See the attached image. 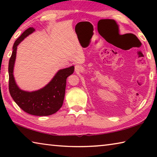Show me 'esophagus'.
<instances>
[{
	"mask_svg": "<svg viewBox=\"0 0 157 157\" xmlns=\"http://www.w3.org/2000/svg\"><path fill=\"white\" fill-rule=\"evenodd\" d=\"M75 70L78 71L79 70V66H75Z\"/></svg>",
	"mask_w": 157,
	"mask_h": 157,
	"instance_id": "34e87169",
	"label": "esophagus"
}]
</instances>
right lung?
Instances as JSON below:
<instances>
[{
	"mask_svg": "<svg viewBox=\"0 0 157 157\" xmlns=\"http://www.w3.org/2000/svg\"><path fill=\"white\" fill-rule=\"evenodd\" d=\"M34 31V28H29L14 42L12 56L9 61V90L14 102L26 113L34 116H46L56 113L62 107L66 79L73 73L75 67L71 66L60 69L46 86L36 91H28L21 89L14 77L17 46Z\"/></svg>",
	"mask_w": 157,
	"mask_h": 157,
	"instance_id": "obj_1",
	"label": "right lung"
}]
</instances>
